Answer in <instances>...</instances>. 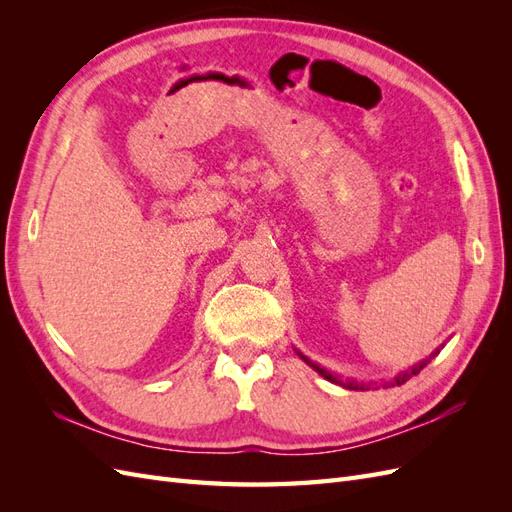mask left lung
Returning a JSON list of instances; mask_svg holds the SVG:
<instances>
[{
	"label": "left lung",
	"instance_id": "1",
	"mask_svg": "<svg viewBox=\"0 0 512 512\" xmlns=\"http://www.w3.org/2000/svg\"><path fill=\"white\" fill-rule=\"evenodd\" d=\"M440 350H436V352H431V356H429V359H425V361H421V363H416V365H412L410 369H406V371H401V374H397L391 382H384L382 386H401V384H404V382H408L412 376H416L418 374V371H421L431 359H433V356H436ZM299 356H301V359L309 365V367H314L316 371H318V374L322 376V378H327L329 382H335V384H339V386H344V389H350V391H367L369 389V386L371 384H367V382H359V380H354V378H346V380H342V378H339V376H333L331 374V371H327V369H324V367H320V365H316V363H312V361H309L307 359V356H303L301 352H299Z\"/></svg>",
	"mask_w": 512,
	"mask_h": 512
}]
</instances>
